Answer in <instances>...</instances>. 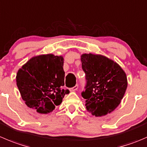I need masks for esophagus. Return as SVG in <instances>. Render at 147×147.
I'll return each instance as SVG.
<instances>
[{
  "label": "esophagus",
  "mask_w": 147,
  "mask_h": 147,
  "mask_svg": "<svg viewBox=\"0 0 147 147\" xmlns=\"http://www.w3.org/2000/svg\"><path fill=\"white\" fill-rule=\"evenodd\" d=\"M78 85H75V86H74L73 88H69V90L70 91H75V90H78Z\"/></svg>",
  "instance_id": "esophagus-1"
}]
</instances>
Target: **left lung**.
<instances>
[{
    "label": "left lung",
    "instance_id": "1",
    "mask_svg": "<svg viewBox=\"0 0 147 147\" xmlns=\"http://www.w3.org/2000/svg\"><path fill=\"white\" fill-rule=\"evenodd\" d=\"M81 62L87 80L82 92L87 110L96 117L111 113L127 88L126 73L116 62L100 55L83 54Z\"/></svg>",
    "mask_w": 147,
    "mask_h": 147
}]
</instances>
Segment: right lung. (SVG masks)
Segmentation results:
<instances>
[{
  "label": "right lung",
  "mask_w": 147,
  "mask_h": 147,
  "mask_svg": "<svg viewBox=\"0 0 147 147\" xmlns=\"http://www.w3.org/2000/svg\"><path fill=\"white\" fill-rule=\"evenodd\" d=\"M64 59L52 54L31 58L16 74L21 98L29 108L39 113H50L60 105L68 90L65 85Z\"/></svg>",
  "instance_id": "1"
}]
</instances>
